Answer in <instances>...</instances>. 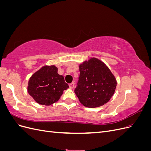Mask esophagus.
I'll return each instance as SVG.
<instances>
[{"mask_svg":"<svg viewBox=\"0 0 151 151\" xmlns=\"http://www.w3.org/2000/svg\"><path fill=\"white\" fill-rule=\"evenodd\" d=\"M74 84H75V83H70V84H69V87H70V89H73L74 88Z\"/></svg>","mask_w":151,"mask_h":151,"instance_id":"34e87169","label":"esophagus"}]
</instances>
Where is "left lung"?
Here are the masks:
<instances>
[{
  "label": "left lung",
  "instance_id": "left-lung-1",
  "mask_svg": "<svg viewBox=\"0 0 151 151\" xmlns=\"http://www.w3.org/2000/svg\"><path fill=\"white\" fill-rule=\"evenodd\" d=\"M80 75L74 93L84 106L96 108L106 103L113 95L116 81L108 67L92 58L79 66Z\"/></svg>",
  "mask_w": 151,
  "mask_h": 151
}]
</instances>
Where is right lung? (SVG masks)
I'll use <instances>...</instances> for the list:
<instances>
[{"label": "right lung", "mask_w": 151, "mask_h": 151, "mask_svg": "<svg viewBox=\"0 0 151 151\" xmlns=\"http://www.w3.org/2000/svg\"><path fill=\"white\" fill-rule=\"evenodd\" d=\"M54 65L44 66L32 76L28 91L35 101L42 105H51L58 101L63 91L69 88L63 76L58 74Z\"/></svg>", "instance_id": "add662e5"}]
</instances>
